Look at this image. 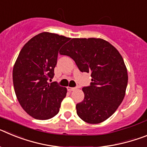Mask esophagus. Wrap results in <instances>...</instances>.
<instances>
[{
  "instance_id": "34e87169",
  "label": "esophagus",
  "mask_w": 147,
  "mask_h": 147,
  "mask_svg": "<svg viewBox=\"0 0 147 147\" xmlns=\"http://www.w3.org/2000/svg\"><path fill=\"white\" fill-rule=\"evenodd\" d=\"M67 90H69V91H73V90H74L76 88H71V87H67Z\"/></svg>"
}]
</instances>
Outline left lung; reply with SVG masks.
<instances>
[{"instance_id":"8db88e82","label":"left lung","mask_w":147,"mask_h":147,"mask_svg":"<svg viewBox=\"0 0 147 147\" xmlns=\"http://www.w3.org/2000/svg\"><path fill=\"white\" fill-rule=\"evenodd\" d=\"M60 54L69 56L82 72L90 73L92 82L84 87L85 98L76 106L79 117L89 124L110 118L124 98L128 75L119 51L100 38H73Z\"/></svg>"}]
</instances>
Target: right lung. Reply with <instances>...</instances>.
Listing matches in <instances>:
<instances>
[{
  "mask_svg": "<svg viewBox=\"0 0 147 147\" xmlns=\"http://www.w3.org/2000/svg\"><path fill=\"white\" fill-rule=\"evenodd\" d=\"M69 37L42 32L24 45L14 65L12 79L18 102L34 119L47 120L59 113L67 88L54 82L59 50Z\"/></svg>",
  "mask_w": 147,
  "mask_h": 147,
  "instance_id": "obj_1",
  "label": "right lung"
}]
</instances>
